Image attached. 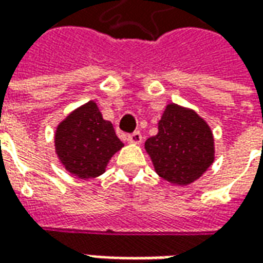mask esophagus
<instances>
[{
  "label": "esophagus",
  "instance_id": "esophagus-1",
  "mask_svg": "<svg viewBox=\"0 0 263 263\" xmlns=\"http://www.w3.org/2000/svg\"><path fill=\"white\" fill-rule=\"evenodd\" d=\"M128 142L132 143V145H139L142 142V135L141 132H134L131 135H128Z\"/></svg>",
  "mask_w": 263,
  "mask_h": 263
}]
</instances>
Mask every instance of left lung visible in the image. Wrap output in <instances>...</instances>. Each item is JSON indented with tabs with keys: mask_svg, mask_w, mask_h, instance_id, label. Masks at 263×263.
<instances>
[{
	"mask_svg": "<svg viewBox=\"0 0 263 263\" xmlns=\"http://www.w3.org/2000/svg\"><path fill=\"white\" fill-rule=\"evenodd\" d=\"M155 172L175 186L203 176L215 159L214 137L207 121L192 108L171 103L158 122V134L145 142Z\"/></svg>",
	"mask_w": 263,
	"mask_h": 263,
	"instance_id": "obj_1",
	"label": "left lung"
}]
</instances>
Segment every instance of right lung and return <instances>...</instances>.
I'll return each mask as SVG.
<instances>
[{
    "label": "right lung",
    "mask_w": 263,
    "mask_h": 263,
    "mask_svg": "<svg viewBox=\"0 0 263 263\" xmlns=\"http://www.w3.org/2000/svg\"><path fill=\"white\" fill-rule=\"evenodd\" d=\"M122 146L112 124L104 120L92 100L66 115L54 131V152L59 162L79 179L101 176Z\"/></svg>",
    "instance_id": "obj_1"
}]
</instances>
